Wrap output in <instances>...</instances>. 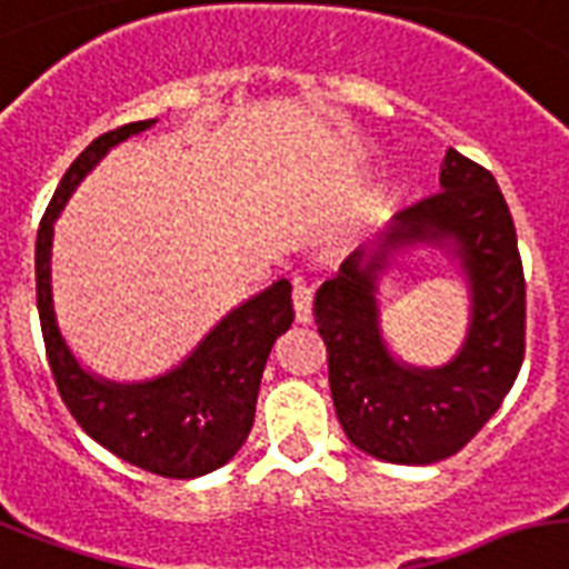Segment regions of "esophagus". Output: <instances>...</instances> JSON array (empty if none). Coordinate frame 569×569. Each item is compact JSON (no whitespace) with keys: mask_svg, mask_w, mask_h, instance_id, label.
<instances>
[{"mask_svg":"<svg viewBox=\"0 0 569 569\" xmlns=\"http://www.w3.org/2000/svg\"><path fill=\"white\" fill-rule=\"evenodd\" d=\"M292 303L295 318H298L300 325H309V321H312V286L303 283V280H295Z\"/></svg>","mask_w":569,"mask_h":569,"instance_id":"34e87169","label":"esophagus"}]
</instances>
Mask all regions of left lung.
I'll return each instance as SVG.
<instances>
[{"instance_id":"8db88e82","label":"left lung","mask_w":569,"mask_h":569,"mask_svg":"<svg viewBox=\"0 0 569 569\" xmlns=\"http://www.w3.org/2000/svg\"><path fill=\"white\" fill-rule=\"evenodd\" d=\"M415 243L452 250L469 277V336L441 369L395 360L379 330V271ZM312 316L327 345L336 418L350 445L395 465L456 456L500 409L526 353L523 262L493 174L447 149L441 189L397 212L377 242L350 253L339 274L321 283Z\"/></svg>"}]
</instances>
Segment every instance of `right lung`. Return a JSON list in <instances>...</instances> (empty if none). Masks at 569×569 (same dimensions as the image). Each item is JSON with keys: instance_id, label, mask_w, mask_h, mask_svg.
I'll use <instances>...</instances> for the list:
<instances>
[{"instance_id": "right-lung-1", "label": "right lung", "mask_w": 569, "mask_h": 569, "mask_svg": "<svg viewBox=\"0 0 569 569\" xmlns=\"http://www.w3.org/2000/svg\"><path fill=\"white\" fill-rule=\"evenodd\" d=\"M154 119L96 137L69 166L37 230V312L63 403L92 441L166 479L204 477L237 456L253 427L266 359L295 321L292 283L277 280L212 327L174 371L149 382H110L84 371L60 336L52 307V233L72 189L113 146Z\"/></svg>"}]
</instances>
